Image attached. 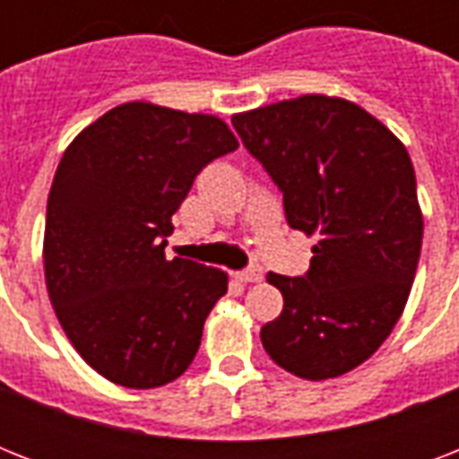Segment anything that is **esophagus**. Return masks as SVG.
Listing matches in <instances>:
<instances>
[{
	"label": "esophagus",
	"instance_id": "1",
	"mask_svg": "<svg viewBox=\"0 0 459 459\" xmlns=\"http://www.w3.org/2000/svg\"><path fill=\"white\" fill-rule=\"evenodd\" d=\"M238 281H243V283H259V281L264 279V269L262 266H250V269H245V272L236 273Z\"/></svg>",
	"mask_w": 459,
	"mask_h": 459
}]
</instances>
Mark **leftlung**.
I'll return each mask as SVG.
<instances>
[{
	"label": "left lung",
	"mask_w": 459,
	"mask_h": 459,
	"mask_svg": "<svg viewBox=\"0 0 459 459\" xmlns=\"http://www.w3.org/2000/svg\"><path fill=\"white\" fill-rule=\"evenodd\" d=\"M233 128L283 193L288 226L316 238L305 276L269 273L283 312L262 345L295 377H341L381 348L412 290L424 233L412 159L338 97L259 107Z\"/></svg>",
	"instance_id": "1"
}]
</instances>
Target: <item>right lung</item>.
Returning a JSON list of instances; mask_svg holds the SVG:
<instances>
[{
	"instance_id": "1",
	"label": "right lung",
	"mask_w": 459,
	"mask_h": 459,
	"mask_svg": "<svg viewBox=\"0 0 459 459\" xmlns=\"http://www.w3.org/2000/svg\"><path fill=\"white\" fill-rule=\"evenodd\" d=\"M233 150L221 118L128 102L61 157L47 200V290L68 341L114 384L157 388L197 355L229 279L193 259L169 262L164 247L195 176Z\"/></svg>"
}]
</instances>
